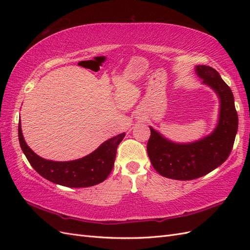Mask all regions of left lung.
Returning a JSON list of instances; mask_svg holds the SVG:
<instances>
[{"instance_id": "obj_1", "label": "left lung", "mask_w": 250, "mask_h": 250, "mask_svg": "<svg viewBox=\"0 0 250 250\" xmlns=\"http://www.w3.org/2000/svg\"><path fill=\"white\" fill-rule=\"evenodd\" d=\"M196 73L220 98L218 125L213 133L190 144L168 141L150 127L148 156L153 168L164 177L191 180L207 175L228 160L236 139L238 113L231 89L213 67L197 65Z\"/></svg>"}]
</instances>
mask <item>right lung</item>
<instances>
[{
  "mask_svg": "<svg viewBox=\"0 0 250 250\" xmlns=\"http://www.w3.org/2000/svg\"><path fill=\"white\" fill-rule=\"evenodd\" d=\"M125 137L121 133L104 142L90 154L71 162H53L35 154L26 144L19 122V141L28 162L34 170L52 183L69 188H86L102 183L115 164L117 148Z\"/></svg>",
  "mask_w": 250,
  "mask_h": 250,
  "instance_id": "add662e5",
  "label": "right lung"
}]
</instances>
